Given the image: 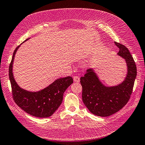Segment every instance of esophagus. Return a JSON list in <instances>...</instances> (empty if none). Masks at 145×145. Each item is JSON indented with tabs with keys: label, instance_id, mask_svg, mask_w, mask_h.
Instances as JSON below:
<instances>
[{
	"label": "esophagus",
	"instance_id": "esophagus-1",
	"mask_svg": "<svg viewBox=\"0 0 145 145\" xmlns=\"http://www.w3.org/2000/svg\"><path fill=\"white\" fill-rule=\"evenodd\" d=\"M73 79H74V81L76 82H80V78H79V77H78V76H74Z\"/></svg>",
	"mask_w": 145,
	"mask_h": 145
}]
</instances>
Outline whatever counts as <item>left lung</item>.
I'll return each instance as SVG.
<instances>
[{"mask_svg": "<svg viewBox=\"0 0 145 145\" xmlns=\"http://www.w3.org/2000/svg\"><path fill=\"white\" fill-rule=\"evenodd\" d=\"M114 43L119 48L117 54L125 60L128 67L124 81L116 86H106L93 69H87L85 76L80 77L83 103L92 114L97 116L112 115L126 105L132 94L137 76V67L128 48L121 43Z\"/></svg>", "mask_w": 145, "mask_h": 145, "instance_id": "1", "label": "left lung"}]
</instances>
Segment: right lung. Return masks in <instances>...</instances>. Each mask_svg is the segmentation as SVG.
I'll return each mask as SVG.
<instances>
[{"instance_id":"add662e5","label":"right lung","mask_w":145,"mask_h":145,"mask_svg":"<svg viewBox=\"0 0 145 145\" xmlns=\"http://www.w3.org/2000/svg\"><path fill=\"white\" fill-rule=\"evenodd\" d=\"M20 46H17L13 52L9 67L12 98L15 103L29 114L40 118L50 117L53 114L62 103L63 93L73 83L72 78L68 76L58 78L45 88L37 92L28 91L21 88L16 82L12 74L14 56Z\"/></svg>"}]
</instances>
